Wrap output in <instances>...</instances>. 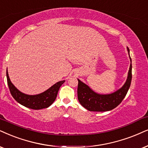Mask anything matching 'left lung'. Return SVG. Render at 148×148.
Segmentation results:
<instances>
[{
  "mask_svg": "<svg viewBox=\"0 0 148 148\" xmlns=\"http://www.w3.org/2000/svg\"><path fill=\"white\" fill-rule=\"evenodd\" d=\"M128 54L130 50L127 48ZM130 56V54H129ZM130 62L131 58L130 57ZM132 80V64L130 63L129 68L128 77L126 83L123 87L116 91L115 92L110 93V94H98L94 92L90 87L79 79L78 84V100L80 104L90 111H111L115 107H117L121 103L123 99L125 98L129 88Z\"/></svg>",
  "mask_w": 148,
  "mask_h": 148,
  "instance_id": "1",
  "label": "left lung"
}]
</instances>
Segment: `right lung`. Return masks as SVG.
I'll return each mask as SVG.
<instances>
[{
  "label": "right lung",
  "instance_id": "obj_1",
  "mask_svg": "<svg viewBox=\"0 0 148 148\" xmlns=\"http://www.w3.org/2000/svg\"><path fill=\"white\" fill-rule=\"evenodd\" d=\"M7 79L9 90L13 98L22 105L35 110L48 108L51 105L57 98L59 88L65 82V80L58 82L44 92L33 96V95H27L22 93L13 85L9 77L7 70Z\"/></svg>",
  "mask_w": 148,
  "mask_h": 148
}]
</instances>
